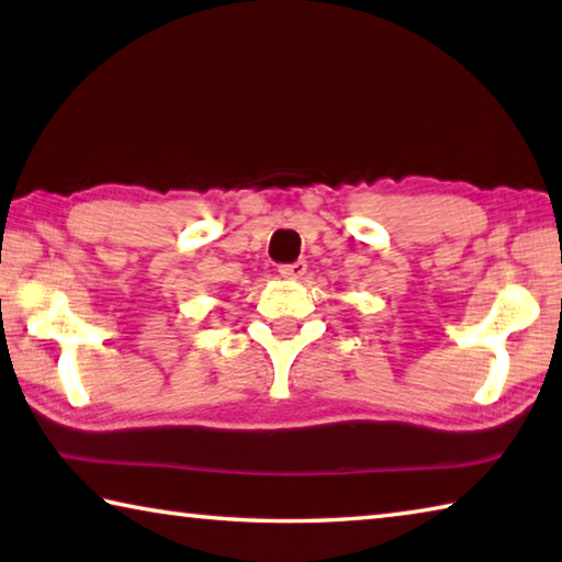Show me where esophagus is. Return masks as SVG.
<instances>
[{
	"label": "esophagus",
	"mask_w": 562,
	"mask_h": 562,
	"mask_svg": "<svg viewBox=\"0 0 562 562\" xmlns=\"http://www.w3.org/2000/svg\"><path fill=\"white\" fill-rule=\"evenodd\" d=\"M284 280H302V274L307 272V262H302V260H297V262H290V265H280V270H278Z\"/></svg>",
	"instance_id": "obj_1"
}]
</instances>
